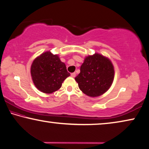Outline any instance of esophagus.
<instances>
[{"label": "esophagus", "instance_id": "34e87169", "mask_svg": "<svg viewBox=\"0 0 149 149\" xmlns=\"http://www.w3.org/2000/svg\"><path fill=\"white\" fill-rule=\"evenodd\" d=\"M75 75H76V74H75V72H74V73H72V74H71V76H72V77H75Z\"/></svg>", "mask_w": 149, "mask_h": 149}]
</instances>
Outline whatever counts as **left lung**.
Listing matches in <instances>:
<instances>
[{
	"label": "left lung",
	"instance_id": "obj_1",
	"mask_svg": "<svg viewBox=\"0 0 149 149\" xmlns=\"http://www.w3.org/2000/svg\"><path fill=\"white\" fill-rule=\"evenodd\" d=\"M114 70L112 63L98 53L89 55L80 68V73L75 77L84 94L96 97L105 93L114 80Z\"/></svg>",
	"mask_w": 149,
	"mask_h": 149
}]
</instances>
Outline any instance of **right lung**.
<instances>
[{
  "mask_svg": "<svg viewBox=\"0 0 149 149\" xmlns=\"http://www.w3.org/2000/svg\"><path fill=\"white\" fill-rule=\"evenodd\" d=\"M31 74L37 88L45 94L59 90L63 81L70 75L65 64L57 55H53L50 52L42 53L33 61Z\"/></svg>",
  "mask_w": 149,
  "mask_h": 149,
  "instance_id": "right-lung-1",
  "label": "right lung"
}]
</instances>
